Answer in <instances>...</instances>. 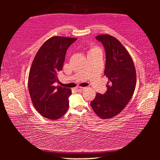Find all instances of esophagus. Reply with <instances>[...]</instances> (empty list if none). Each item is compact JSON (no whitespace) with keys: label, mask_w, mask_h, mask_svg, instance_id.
<instances>
[{"label":"esophagus","mask_w":160,"mask_h":160,"mask_svg":"<svg viewBox=\"0 0 160 160\" xmlns=\"http://www.w3.org/2000/svg\"><path fill=\"white\" fill-rule=\"evenodd\" d=\"M85 89V88H83V87H77L76 88H75V90H76L78 92H80V91H82Z\"/></svg>","instance_id":"34e87169"}]
</instances>
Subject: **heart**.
<instances>
[{"label": "heart", "mask_w": 160, "mask_h": 160, "mask_svg": "<svg viewBox=\"0 0 160 160\" xmlns=\"http://www.w3.org/2000/svg\"><path fill=\"white\" fill-rule=\"evenodd\" d=\"M93 50H99V49L98 48H92L90 51H93Z\"/></svg>", "instance_id": "heart-1"}]
</instances>
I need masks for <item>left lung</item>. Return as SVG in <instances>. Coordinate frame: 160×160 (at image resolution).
Segmentation results:
<instances>
[{"label":"left lung","instance_id":"8db88e82","mask_svg":"<svg viewBox=\"0 0 160 160\" xmlns=\"http://www.w3.org/2000/svg\"><path fill=\"white\" fill-rule=\"evenodd\" d=\"M96 39L106 51L104 75L109 81L106 92L97 93L90 105L99 118L107 119L122 112L131 100L136 86V72L128 51L116 38L100 34Z\"/></svg>","mask_w":160,"mask_h":160}]
</instances>
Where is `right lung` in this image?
Returning a JSON list of instances; mask_svg holds the SVG:
<instances>
[{
  "instance_id": "1",
  "label": "right lung",
  "mask_w": 160,
  "mask_h": 160,
  "mask_svg": "<svg viewBox=\"0 0 160 160\" xmlns=\"http://www.w3.org/2000/svg\"><path fill=\"white\" fill-rule=\"evenodd\" d=\"M77 38L53 37L46 41L32 61L28 89L32 104L44 117L57 120L66 113L71 90L59 85L57 75L63 68L68 48Z\"/></svg>"
}]
</instances>
